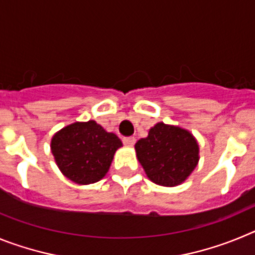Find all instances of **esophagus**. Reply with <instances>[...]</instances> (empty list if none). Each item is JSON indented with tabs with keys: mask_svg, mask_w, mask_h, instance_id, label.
Segmentation results:
<instances>
[{
	"mask_svg": "<svg viewBox=\"0 0 255 255\" xmlns=\"http://www.w3.org/2000/svg\"><path fill=\"white\" fill-rule=\"evenodd\" d=\"M123 141L125 145H128V147H132L135 144V138L134 136H126V138L123 139Z\"/></svg>",
	"mask_w": 255,
	"mask_h": 255,
	"instance_id": "esophagus-1",
	"label": "esophagus"
}]
</instances>
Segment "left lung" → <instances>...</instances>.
<instances>
[{
	"instance_id": "left-lung-1",
	"label": "left lung",
	"mask_w": 255,
	"mask_h": 255,
	"mask_svg": "<svg viewBox=\"0 0 255 255\" xmlns=\"http://www.w3.org/2000/svg\"><path fill=\"white\" fill-rule=\"evenodd\" d=\"M139 163L157 185L177 186L185 181L199 162V144L189 130L157 123L147 138L135 143Z\"/></svg>"
}]
</instances>
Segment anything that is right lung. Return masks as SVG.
Instances as JSON below:
<instances>
[{
	"instance_id": "1",
	"label": "right lung",
	"mask_w": 255,
	"mask_h": 255,
	"mask_svg": "<svg viewBox=\"0 0 255 255\" xmlns=\"http://www.w3.org/2000/svg\"><path fill=\"white\" fill-rule=\"evenodd\" d=\"M123 143L94 120L74 123L58 130L51 139V152L65 177L79 185L100 181L106 176L115 152Z\"/></svg>"
}]
</instances>
